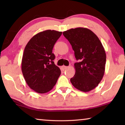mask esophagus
I'll list each match as a JSON object with an SVG mask.
<instances>
[{
	"mask_svg": "<svg viewBox=\"0 0 125 125\" xmlns=\"http://www.w3.org/2000/svg\"><path fill=\"white\" fill-rule=\"evenodd\" d=\"M68 68V67L67 66H64V65H63V66L61 67V69H62V71H65V69H67Z\"/></svg>",
	"mask_w": 125,
	"mask_h": 125,
	"instance_id": "34e87169",
	"label": "esophagus"
}]
</instances>
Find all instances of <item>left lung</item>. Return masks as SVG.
<instances>
[{
	"label": "left lung",
	"instance_id": "8db88e82",
	"mask_svg": "<svg viewBox=\"0 0 125 125\" xmlns=\"http://www.w3.org/2000/svg\"><path fill=\"white\" fill-rule=\"evenodd\" d=\"M63 34L72 45L76 60L80 61L74 64L71 83L82 92L94 89L105 73L106 57L101 41L92 31L84 27L69 29Z\"/></svg>",
	"mask_w": 125,
	"mask_h": 125
}]
</instances>
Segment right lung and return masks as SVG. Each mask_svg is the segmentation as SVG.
<instances>
[{"instance_id": "right-lung-1", "label": "right lung", "mask_w": 125, "mask_h": 125, "mask_svg": "<svg viewBox=\"0 0 125 125\" xmlns=\"http://www.w3.org/2000/svg\"><path fill=\"white\" fill-rule=\"evenodd\" d=\"M62 32L47 30L37 33L25 46L21 70L28 86L35 92L47 93L56 85L61 75L60 68L53 61L52 50Z\"/></svg>"}]
</instances>
